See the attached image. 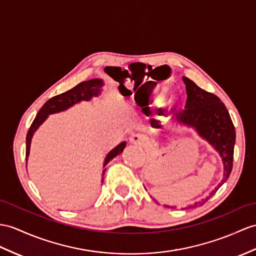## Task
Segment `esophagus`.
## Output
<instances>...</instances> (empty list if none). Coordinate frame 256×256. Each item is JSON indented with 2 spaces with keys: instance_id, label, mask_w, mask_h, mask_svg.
Segmentation results:
<instances>
[{
  "instance_id": "34e87169",
  "label": "esophagus",
  "mask_w": 256,
  "mask_h": 256,
  "mask_svg": "<svg viewBox=\"0 0 256 256\" xmlns=\"http://www.w3.org/2000/svg\"><path fill=\"white\" fill-rule=\"evenodd\" d=\"M129 141H130V143H132V144H136V146H146L148 143L146 136H143V134H134L132 136H130Z\"/></svg>"
}]
</instances>
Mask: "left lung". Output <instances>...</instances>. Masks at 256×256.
<instances>
[{
  "mask_svg": "<svg viewBox=\"0 0 256 256\" xmlns=\"http://www.w3.org/2000/svg\"><path fill=\"white\" fill-rule=\"evenodd\" d=\"M182 80L186 84V103L184 112L177 114L172 120L175 124L194 129L198 134L208 141L220 154L224 165L222 182L210 193V196L182 208L184 210L202 206L229 178L232 170L236 132L225 104L220 101V98L201 89L189 78L182 77ZM156 126L162 130H165L160 124ZM166 206L170 208V205Z\"/></svg>",
  "mask_w": 256,
  "mask_h": 256,
  "instance_id": "obj_1",
  "label": "left lung"
}]
</instances>
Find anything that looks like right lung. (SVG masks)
Wrapping results in <instances>:
<instances>
[{
    "label": "right lung",
    "instance_id": "right-lung-1",
    "mask_svg": "<svg viewBox=\"0 0 256 256\" xmlns=\"http://www.w3.org/2000/svg\"><path fill=\"white\" fill-rule=\"evenodd\" d=\"M103 86H104V81L102 79L93 78L90 80L82 81V82H80L76 86H74L72 89L62 93V94L53 96L52 98H50L48 101H46V104L43 105V106L40 108V110L38 112L34 120L32 122V124H31V126L28 130V134L26 136V162L28 160V156L30 153V144H31V140H32V136L41 124L46 122L48 115L60 113V112H64L81 101H90V100H92V98L98 96L101 94ZM124 146H126V142L124 141L120 143L116 148L112 150V151H110L106 155V158L104 160L103 167L106 166L110 163V160L116 158L117 155H120L124 151ZM105 170H106V168L102 172V175H104ZM102 182H103V178H102Z\"/></svg>",
    "mask_w": 256,
    "mask_h": 256
}]
</instances>
